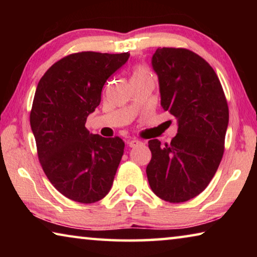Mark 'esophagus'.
<instances>
[{
  "mask_svg": "<svg viewBox=\"0 0 257 257\" xmlns=\"http://www.w3.org/2000/svg\"><path fill=\"white\" fill-rule=\"evenodd\" d=\"M139 144H142V142L139 141V139H136V138H133V139H130V141H128L129 147H136Z\"/></svg>",
  "mask_w": 257,
  "mask_h": 257,
  "instance_id": "1",
  "label": "esophagus"
}]
</instances>
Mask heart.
I'll return each instance as SVG.
<instances>
[{"label": "heart", "mask_w": 257, "mask_h": 257, "mask_svg": "<svg viewBox=\"0 0 257 257\" xmlns=\"http://www.w3.org/2000/svg\"><path fill=\"white\" fill-rule=\"evenodd\" d=\"M150 77H153V73L150 70V68L144 66V64H141V66H137L134 69L132 79H143V78Z\"/></svg>", "instance_id": "obj_1"}]
</instances>
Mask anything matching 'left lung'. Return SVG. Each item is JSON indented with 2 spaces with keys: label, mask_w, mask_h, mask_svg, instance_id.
Returning a JSON list of instances; mask_svg holds the SVG:
<instances>
[{
  "label": "left lung",
  "mask_w": 257,
  "mask_h": 257,
  "mask_svg": "<svg viewBox=\"0 0 257 257\" xmlns=\"http://www.w3.org/2000/svg\"><path fill=\"white\" fill-rule=\"evenodd\" d=\"M161 105L178 121L171 143L151 139L146 175L156 196L181 203L206 188L224 152L229 108L215 71L187 49L162 47L152 58Z\"/></svg>",
  "instance_id": "left-lung-1"
}]
</instances>
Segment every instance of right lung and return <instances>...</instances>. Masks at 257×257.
I'll list each match as a JSON object with an SVG mask.
<instances>
[{"label":"right lung","instance_id":"right-lung-1","mask_svg":"<svg viewBox=\"0 0 257 257\" xmlns=\"http://www.w3.org/2000/svg\"><path fill=\"white\" fill-rule=\"evenodd\" d=\"M129 55L73 53L55 62L37 85L30 127L38 160L51 184L75 202H97L112 187L124 143L89 134L85 123L101 103L105 81Z\"/></svg>","mask_w":257,"mask_h":257}]
</instances>
